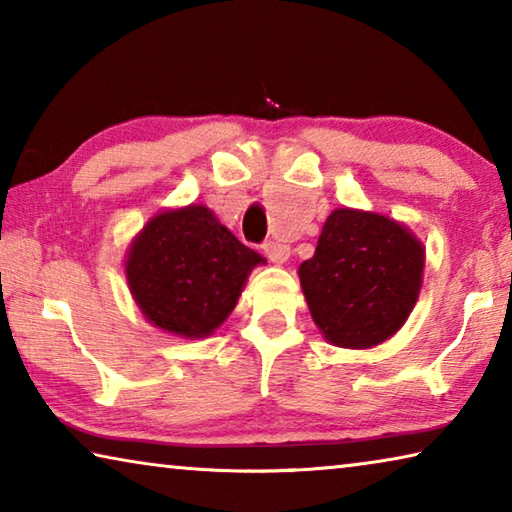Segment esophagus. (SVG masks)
Returning <instances> with one entry per match:
<instances>
[{
	"instance_id": "1",
	"label": "esophagus",
	"mask_w": 512,
	"mask_h": 512,
	"mask_svg": "<svg viewBox=\"0 0 512 512\" xmlns=\"http://www.w3.org/2000/svg\"><path fill=\"white\" fill-rule=\"evenodd\" d=\"M262 250H264V255L271 259L273 264H284L289 259V255H291V248L287 244H282V241H275V239L264 241Z\"/></svg>"
}]
</instances>
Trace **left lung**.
I'll use <instances>...</instances> for the list:
<instances>
[{
	"instance_id": "obj_1",
	"label": "left lung",
	"mask_w": 512,
	"mask_h": 512,
	"mask_svg": "<svg viewBox=\"0 0 512 512\" xmlns=\"http://www.w3.org/2000/svg\"><path fill=\"white\" fill-rule=\"evenodd\" d=\"M422 268L424 250L404 225L341 207L329 214L314 257L298 273L325 339L341 348H372L409 318Z\"/></svg>"
}]
</instances>
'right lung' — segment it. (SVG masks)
<instances>
[{"label":"right lung","instance_id":"add662e5","mask_svg":"<svg viewBox=\"0 0 512 512\" xmlns=\"http://www.w3.org/2000/svg\"><path fill=\"white\" fill-rule=\"evenodd\" d=\"M259 262L207 207L189 205L149 221L128 253L126 277L153 325L198 339L228 318Z\"/></svg>","mask_w":512,"mask_h":512}]
</instances>
